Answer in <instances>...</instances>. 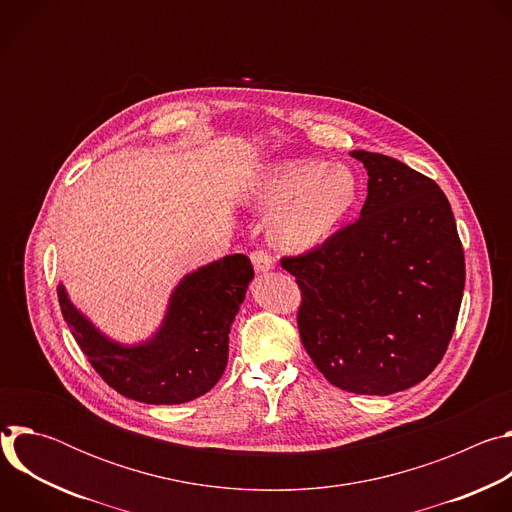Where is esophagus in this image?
<instances>
[{
    "label": "esophagus",
    "mask_w": 512,
    "mask_h": 512,
    "mask_svg": "<svg viewBox=\"0 0 512 512\" xmlns=\"http://www.w3.org/2000/svg\"><path fill=\"white\" fill-rule=\"evenodd\" d=\"M251 263H253L257 273L273 269V257L267 251H263V249H257V251L251 253Z\"/></svg>",
    "instance_id": "obj_1"
}]
</instances>
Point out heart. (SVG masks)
<instances>
[{
    "instance_id": "obj_1",
    "label": "heart",
    "mask_w": 512,
    "mask_h": 512,
    "mask_svg": "<svg viewBox=\"0 0 512 512\" xmlns=\"http://www.w3.org/2000/svg\"><path fill=\"white\" fill-rule=\"evenodd\" d=\"M261 208H273L267 235L283 251L304 253L324 243L352 214L360 182L346 166L326 162H281L257 178L249 194Z\"/></svg>"
}]
</instances>
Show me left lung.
<instances>
[{
    "label": "left lung",
    "mask_w": 512,
    "mask_h": 512,
    "mask_svg": "<svg viewBox=\"0 0 512 512\" xmlns=\"http://www.w3.org/2000/svg\"><path fill=\"white\" fill-rule=\"evenodd\" d=\"M369 174L360 218L320 247L281 257L302 291L298 330L318 371L356 395L421 383L456 330L466 263L452 206L403 162L352 152Z\"/></svg>",
    "instance_id": "8db88e82"
}]
</instances>
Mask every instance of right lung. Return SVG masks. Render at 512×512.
Here are the masks:
<instances>
[{"instance_id": "add662e5", "label": "right lung", "mask_w": 512, "mask_h": 512, "mask_svg": "<svg viewBox=\"0 0 512 512\" xmlns=\"http://www.w3.org/2000/svg\"><path fill=\"white\" fill-rule=\"evenodd\" d=\"M253 279L245 255H229L186 275L176 287L160 332L145 344L107 340L58 287L60 312L99 377L123 397L178 405L208 393L223 377L229 332Z\"/></svg>"}]
</instances>
